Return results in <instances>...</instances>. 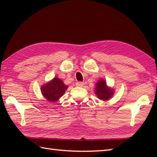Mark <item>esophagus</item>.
I'll list each match as a JSON object with an SVG mask.
<instances>
[{"mask_svg":"<svg viewBox=\"0 0 157 157\" xmlns=\"http://www.w3.org/2000/svg\"><path fill=\"white\" fill-rule=\"evenodd\" d=\"M84 85V82H76V86H78V87H82Z\"/></svg>","mask_w":157,"mask_h":157,"instance_id":"obj_1","label":"esophagus"}]
</instances>
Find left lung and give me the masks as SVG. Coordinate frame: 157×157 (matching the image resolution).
<instances>
[{
	"instance_id": "obj_1",
	"label": "left lung",
	"mask_w": 157,
	"mask_h": 157,
	"mask_svg": "<svg viewBox=\"0 0 157 157\" xmlns=\"http://www.w3.org/2000/svg\"><path fill=\"white\" fill-rule=\"evenodd\" d=\"M114 90L108 87L105 79H101L96 84L95 94L97 97L102 101H108L114 94Z\"/></svg>"
}]
</instances>
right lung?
I'll return each mask as SVG.
<instances>
[{"label":"right lung","instance_id":"right-lung-1","mask_svg":"<svg viewBox=\"0 0 157 157\" xmlns=\"http://www.w3.org/2000/svg\"><path fill=\"white\" fill-rule=\"evenodd\" d=\"M68 88L61 79L55 77L51 81L42 86L41 92L44 97L50 102H55L64 94Z\"/></svg>","mask_w":157,"mask_h":157}]
</instances>
